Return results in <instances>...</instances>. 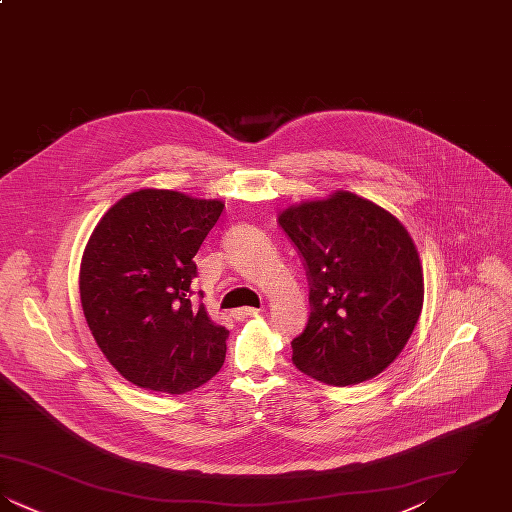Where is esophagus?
Wrapping results in <instances>:
<instances>
[{"label": "esophagus", "instance_id": "1", "mask_svg": "<svg viewBox=\"0 0 512 512\" xmlns=\"http://www.w3.org/2000/svg\"><path fill=\"white\" fill-rule=\"evenodd\" d=\"M259 313H263V309H253V307H242V309H238V311H234L232 313V317L234 318H249V317H257Z\"/></svg>", "mask_w": 512, "mask_h": 512}]
</instances>
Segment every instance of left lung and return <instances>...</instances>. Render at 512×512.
<instances>
[{"label": "left lung", "instance_id": "1", "mask_svg": "<svg viewBox=\"0 0 512 512\" xmlns=\"http://www.w3.org/2000/svg\"><path fill=\"white\" fill-rule=\"evenodd\" d=\"M309 276L311 315L293 365L330 386L361 384L397 359L424 301L413 238L380 205L351 192L303 201L278 217Z\"/></svg>", "mask_w": 512, "mask_h": 512}]
</instances>
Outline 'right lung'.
Masks as SVG:
<instances>
[{
  "instance_id": "add662e5",
  "label": "right lung",
  "mask_w": 512,
  "mask_h": 512,
  "mask_svg": "<svg viewBox=\"0 0 512 512\" xmlns=\"http://www.w3.org/2000/svg\"><path fill=\"white\" fill-rule=\"evenodd\" d=\"M224 203L172 190L119 199L94 228L80 263V301L107 361L128 382L186 393L226 357L228 330L190 299L194 257Z\"/></svg>"
}]
</instances>
